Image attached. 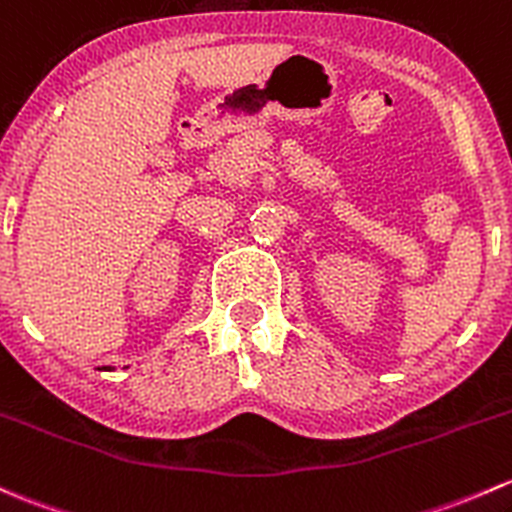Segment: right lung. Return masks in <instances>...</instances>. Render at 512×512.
<instances>
[{"label": "right lung", "mask_w": 512, "mask_h": 512, "mask_svg": "<svg viewBox=\"0 0 512 512\" xmlns=\"http://www.w3.org/2000/svg\"><path fill=\"white\" fill-rule=\"evenodd\" d=\"M98 370H115V368H110V365H102V368H98Z\"/></svg>", "instance_id": "right-lung-1"}]
</instances>
